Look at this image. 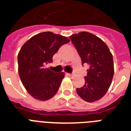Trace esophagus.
I'll list each match as a JSON object with an SVG mask.
<instances>
[{
    "label": "esophagus",
    "instance_id": "1",
    "mask_svg": "<svg viewBox=\"0 0 131 131\" xmlns=\"http://www.w3.org/2000/svg\"><path fill=\"white\" fill-rule=\"evenodd\" d=\"M66 75H67V76H69V77H71V76H73V74L68 73H66Z\"/></svg>",
    "mask_w": 131,
    "mask_h": 131
}]
</instances>
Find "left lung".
Returning a JSON list of instances; mask_svg holds the SVG:
<instances>
[{
	"label": "left lung",
	"instance_id": "obj_1",
	"mask_svg": "<svg viewBox=\"0 0 131 131\" xmlns=\"http://www.w3.org/2000/svg\"><path fill=\"white\" fill-rule=\"evenodd\" d=\"M82 59L88 64L85 84L77 88L78 95L89 103L101 99L107 92L114 77V60L107 45L100 38L88 32L70 36Z\"/></svg>",
	"mask_w": 131,
	"mask_h": 131
}]
</instances>
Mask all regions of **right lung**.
<instances>
[{
	"label": "right lung",
	"instance_id": "right-lung-1",
	"mask_svg": "<svg viewBox=\"0 0 131 131\" xmlns=\"http://www.w3.org/2000/svg\"><path fill=\"white\" fill-rule=\"evenodd\" d=\"M70 40L51 32L33 36L21 47L17 56L18 73L24 86L36 99L47 101L59 89L64 73L45 68L62 45Z\"/></svg>",
	"mask_w": 131,
	"mask_h": 131
}]
</instances>
